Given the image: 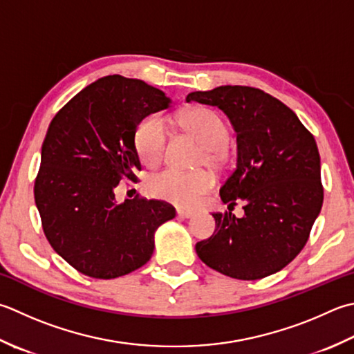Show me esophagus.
Segmentation results:
<instances>
[{
    "instance_id": "1",
    "label": "esophagus",
    "mask_w": 354,
    "mask_h": 354,
    "mask_svg": "<svg viewBox=\"0 0 354 354\" xmlns=\"http://www.w3.org/2000/svg\"><path fill=\"white\" fill-rule=\"evenodd\" d=\"M176 213L179 218H185V219H189L193 216V214H195L192 210H185V209H176Z\"/></svg>"
}]
</instances>
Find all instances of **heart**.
I'll list each match as a JSON object with an SVG mask.
<instances>
[{"instance_id":"1","label":"heart","mask_w":354,"mask_h":354,"mask_svg":"<svg viewBox=\"0 0 354 354\" xmlns=\"http://www.w3.org/2000/svg\"><path fill=\"white\" fill-rule=\"evenodd\" d=\"M178 122L204 145L201 164L221 169L230 158L228 127L224 118L207 107L187 110L178 116ZM167 124L156 113L145 116L135 131V147L141 161L147 167H158L167 149ZM214 185V178L207 170L183 171L167 169L150 176L147 190L153 198L169 201L181 207H192Z\"/></svg>"}]
</instances>
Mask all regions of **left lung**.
Instances as JSON below:
<instances>
[{"instance_id": "obj_1", "label": "left lung", "mask_w": 354, "mask_h": 354, "mask_svg": "<svg viewBox=\"0 0 354 354\" xmlns=\"http://www.w3.org/2000/svg\"><path fill=\"white\" fill-rule=\"evenodd\" d=\"M187 101L216 106L238 133V165L221 187L232 210L213 213L216 230L199 241L205 266L242 281L262 279L288 266L310 238L322 209L321 158L313 135L292 109L248 86L193 92Z\"/></svg>"}]
</instances>
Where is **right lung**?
Instances as JSON below:
<instances>
[{
	"label": "right lung",
	"mask_w": 354,
	"mask_h": 354,
	"mask_svg": "<svg viewBox=\"0 0 354 354\" xmlns=\"http://www.w3.org/2000/svg\"><path fill=\"white\" fill-rule=\"evenodd\" d=\"M170 100L141 80L109 75L82 88L47 129L33 196L48 244L80 273L115 279L142 267L156 228L175 218L164 201L122 204L121 181H138V124Z\"/></svg>",
	"instance_id": "right-lung-1"
}]
</instances>
